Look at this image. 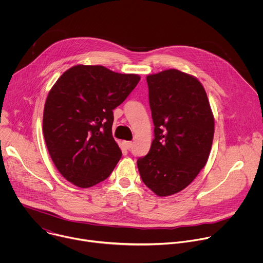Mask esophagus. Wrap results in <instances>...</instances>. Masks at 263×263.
I'll return each mask as SVG.
<instances>
[{
	"label": "esophagus",
	"instance_id": "esophagus-1",
	"mask_svg": "<svg viewBox=\"0 0 263 263\" xmlns=\"http://www.w3.org/2000/svg\"><path fill=\"white\" fill-rule=\"evenodd\" d=\"M123 144H124L125 148H127V149H130V148L132 147V145H133L132 141H124V142H123Z\"/></svg>",
	"mask_w": 263,
	"mask_h": 263
}]
</instances>
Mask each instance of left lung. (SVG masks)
I'll return each mask as SVG.
<instances>
[{"label": "left lung", "instance_id": "left-lung-1", "mask_svg": "<svg viewBox=\"0 0 263 263\" xmlns=\"http://www.w3.org/2000/svg\"><path fill=\"white\" fill-rule=\"evenodd\" d=\"M146 82L154 139L137 167L148 189L166 197L183 191L205 166L214 120L203 85L191 74L166 69Z\"/></svg>", "mask_w": 263, "mask_h": 263}]
</instances>
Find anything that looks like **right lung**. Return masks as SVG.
Returning <instances> with one entry per match:
<instances>
[{
  "instance_id": "1",
  "label": "right lung",
  "mask_w": 263,
  "mask_h": 263,
  "mask_svg": "<svg viewBox=\"0 0 263 263\" xmlns=\"http://www.w3.org/2000/svg\"><path fill=\"white\" fill-rule=\"evenodd\" d=\"M134 73L102 65H76L64 71L50 90L43 130L59 173L82 189L107 179L122 157L112 136L114 109L139 82Z\"/></svg>"
}]
</instances>
